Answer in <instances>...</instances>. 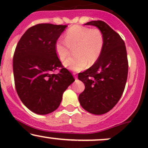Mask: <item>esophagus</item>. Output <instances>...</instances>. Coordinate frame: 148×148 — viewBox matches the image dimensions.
<instances>
[{"instance_id": "34e87169", "label": "esophagus", "mask_w": 148, "mask_h": 148, "mask_svg": "<svg viewBox=\"0 0 148 148\" xmlns=\"http://www.w3.org/2000/svg\"><path fill=\"white\" fill-rule=\"evenodd\" d=\"M73 74H74V78H75V79H76V78H77V73H76V72H74V73H73Z\"/></svg>"}]
</instances>
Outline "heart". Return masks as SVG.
<instances>
[{"label":"heart","mask_w":148,"mask_h":148,"mask_svg":"<svg viewBox=\"0 0 148 148\" xmlns=\"http://www.w3.org/2000/svg\"><path fill=\"white\" fill-rule=\"evenodd\" d=\"M104 45L102 32L98 28H90L84 25H74L64 34V40L59 38L55 43L56 53L60 60L68 57L71 48L74 49L75 56L64 61V65L74 72L86 68L88 62L92 65L101 56Z\"/></svg>","instance_id":"obj_1"}]
</instances>
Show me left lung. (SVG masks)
I'll return each instance as SVG.
<instances>
[{
  "mask_svg": "<svg viewBox=\"0 0 148 148\" xmlns=\"http://www.w3.org/2000/svg\"><path fill=\"white\" fill-rule=\"evenodd\" d=\"M102 32L104 45L101 56L78 78L85 84L79 96L86 111L95 115L104 114L114 107L123 95L128 74V60L125 42L118 33L102 21L88 22Z\"/></svg>",
  "mask_w": 148,
  "mask_h": 148,
  "instance_id": "obj_1",
  "label": "left lung"
}]
</instances>
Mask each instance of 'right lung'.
Returning a JSON list of instances; mask_svg holds the SVG:
<instances>
[{
	"instance_id": "1",
	"label": "right lung",
	"mask_w": 148,
	"mask_h": 148,
	"mask_svg": "<svg viewBox=\"0 0 148 148\" xmlns=\"http://www.w3.org/2000/svg\"><path fill=\"white\" fill-rule=\"evenodd\" d=\"M67 25L39 23L22 35L13 57L14 84L20 99L40 115L56 110L64 91L75 80L56 53L55 43ZM58 69L59 72H53Z\"/></svg>"
}]
</instances>
